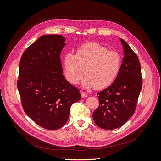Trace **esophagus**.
Listing matches in <instances>:
<instances>
[{
    "mask_svg": "<svg viewBox=\"0 0 161 161\" xmlns=\"http://www.w3.org/2000/svg\"><path fill=\"white\" fill-rule=\"evenodd\" d=\"M80 94H81V97H82V98H85V97H87V96H88L85 92H81Z\"/></svg>",
    "mask_w": 161,
    "mask_h": 161,
    "instance_id": "34e87169",
    "label": "esophagus"
}]
</instances>
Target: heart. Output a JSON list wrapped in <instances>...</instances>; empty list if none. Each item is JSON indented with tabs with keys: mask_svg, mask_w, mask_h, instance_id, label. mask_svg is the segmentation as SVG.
<instances>
[{
	"mask_svg": "<svg viewBox=\"0 0 161 161\" xmlns=\"http://www.w3.org/2000/svg\"><path fill=\"white\" fill-rule=\"evenodd\" d=\"M121 64L119 53L109 50L95 42L86 43L78 47L76 55L69 52L64 58V75L72 85L82 81L84 88L103 89L113 83Z\"/></svg>",
	"mask_w": 161,
	"mask_h": 161,
	"instance_id": "heart-1",
	"label": "heart"
}]
</instances>
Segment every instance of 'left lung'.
<instances>
[{"mask_svg": "<svg viewBox=\"0 0 161 161\" xmlns=\"http://www.w3.org/2000/svg\"><path fill=\"white\" fill-rule=\"evenodd\" d=\"M119 40L124 50L119 72L111 86L97 93L99 105L92 114L95 123L105 130L119 128L133 115L142 86L137 55L123 39Z\"/></svg>", "mask_w": 161, "mask_h": 161, "instance_id": "1", "label": "left lung"}]
</instances>
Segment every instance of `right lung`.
Returning a JSON list of instances; mask_svg holds the SVG:
<instances>
[{"mask_svg": "<svg viewBox=\"0 0 161 161\" xmlns=\"http://www.w3.org/2000/svg\"><path fill=\"white\" fill-rule=\"evenodd\" d=\"M66 38L43 35L24 52L19 64L17 88L24 111L47 130L62 127L71 105L81 99L79 90L62 75L61 51Z\"/></svg>", "mask_w": 161, "mask_h": 161, "instance_id": "add662e5", "label": "right lung"}]
</instances>
